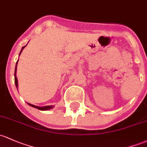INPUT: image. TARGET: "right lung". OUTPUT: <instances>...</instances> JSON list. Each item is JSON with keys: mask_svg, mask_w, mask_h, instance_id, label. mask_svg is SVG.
Returning <instances> with one entry per match:
<instances>
[{"mask_svg": "<svg viewBox=\"0 0 147 147\" xmlns=\"http://www.w3.org/2000/svg\"><path fill=\"white\" fill-rule=\"evenodd\" d=\"M26 46H27V45H26ZM26 46H23V47L22 48V50H21L20 53H20H22V50H23V49H24V48ZM18 61H17V63H16V65H15V86H16L17 89H18V79H17V77H16L17 65H18ZM28 103V105H29V106H32V107H34V108H35V109H38V110H41V111H47V110H49V109H53V106H43V107H40V106H34V105L31 104V103Z\"/></svg>", "mask_w": 147, "mask_h": 147, "instance_id": "obj_1", "label": "right lung"}]
</instances>
